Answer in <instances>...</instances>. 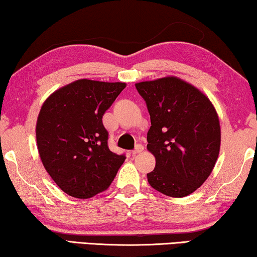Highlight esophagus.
Wrapping results in <instances>:
<instances>
[{
    "label": "esophagus",
    "instance_id": "esophagus-1",
    "mask_svg": "<svg viewBox=\"0 0 257 257\" xmlns=\"http://www.w3.org/2000/svg\"><path fill=\"white\" fill-rule=\"evenodd\" d=\"M143 151H144V146H143V145H137L136 150L132 151V155L139 154V153H141V152H143Z\"/></svg>",
    "mask_w": 257,
    "mask_h": 257
}]
</instances>
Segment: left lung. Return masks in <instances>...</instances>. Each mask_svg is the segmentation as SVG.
Segmentation results:
<instances>
[{
  "instance_id": "left-lung-1",
  "label": "left lung",
  "mask_w": 257,
  "mask_h": 257,
  "mask_svg": "<svg viewBox=\"0 0 257 257\" xmlns=\"http://www.w3.org/2000/svg\"><path fill=\"white\" fill-rule=\"evenodd\" d=\"M147 104L152 126L147 150L155 156L148 183L181 198L210 176L220 151V122L213 104L199 89L176 76L136 83Z\"/></svg>"
}]
</instances>
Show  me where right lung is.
I'll return each mask as SVG.
<instances>
[{"mask_svg": "<svg viewBox=\"0 0 257 257\" xmlns=\"http://www.w3.org/2000/svg\"><path fill=\"white\" fill-rule=\"evenodd\" d=\"M125 87L81 79L55 90L42 105L36 125L40 160L67 195L87 199L106 190L125 161L107 147L102 121Z\"/></svg>", "mask_w": 257, "mask_h": 257, "instance_id": "obj_1", "label": "right lung"}]
</instances>
